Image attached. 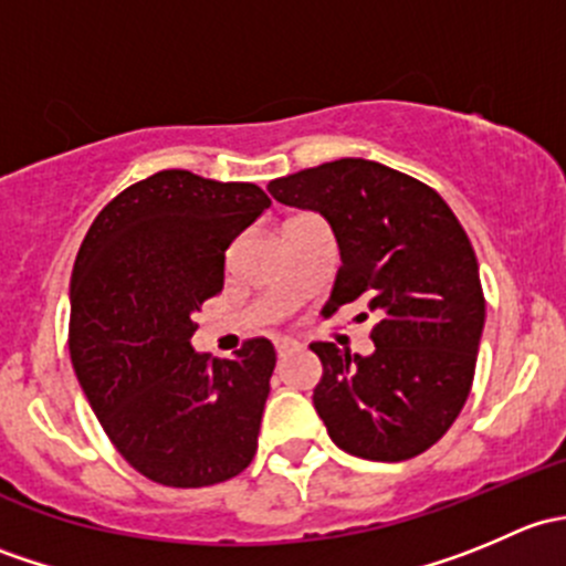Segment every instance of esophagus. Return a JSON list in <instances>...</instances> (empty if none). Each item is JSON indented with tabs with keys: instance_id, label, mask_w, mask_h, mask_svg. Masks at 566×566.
I'll return each mask as SVG.
<instances>
[{
	"instance_id": "esophagus-1",
	"label": "esophagus",
	"mask_w": 566,
	"mask_h": 566,
	"mask_svg": "<svg viewBox=\"0 0 566 566\" xmlns=\"http://www.w3.org/2000/svg\"><path fill=\"white\" fill-rule=\"evenodd\" d=\"M295 347L293 339H276V353L279 356H284V353H290Z\"/></svg>"
}]
</instances>
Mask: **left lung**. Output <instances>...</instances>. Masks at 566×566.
Returning a JSON list of instances; mask_svg holds the SVG:
<instances>
[{"label": "left lung", "mask_w": 566, "mask_h": 566, "mask_svg": "<svg viewBox=\"0 0 566 566\" xmlns=\"http://www.w3.org/2000/svg\"><path fill=\"white\" fill-rule=\"evenodd\" d=\"M276 202L328 221L339 247L323 315L367 301L369 356L312 342L323 364L315 410L331 441L364 460L427 452L458 419L484 328L476 254L441 193L367 158H339L268 182Z\"/></svg>", "instance_id": "left-lung-1"}]
</instances>
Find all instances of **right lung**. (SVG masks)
<instances>
[{
	"label": "right lung",
	"instance_id": "obj_1",
	"mask_svg": "<svg viewBox=\"0 0 566 566\" xmlns=\"http://www.w3.org/2000/svg\"><path fill=\"white\" fill-rule=\"evenodd\" d=\"M271 205L254 182L164 169L112 199L71 279V361L142 476L167 488L227 482L256 452L276 350H193V312L224 287V251Z\"/></svg>",
	"mask_w": 566,
	"mask_h": 566
}]
</instances>
